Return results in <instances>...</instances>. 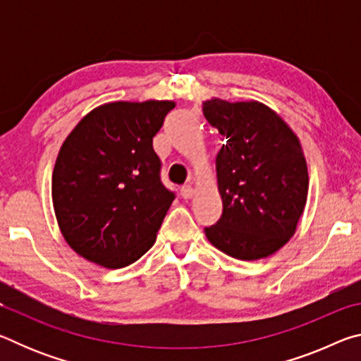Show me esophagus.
Masks as SVG:
<instances>
[{
	"mask_svg": "<svg viewBox=\"0 0 361 361\" xmlns=\"http://www.w3.org/2000/svg\"><path fill=\"white\" fill-rule=\"evenodd\" d=\"M180 194H181L183 199H191L192 195H194V188L189 186V185L183 186V188L180 189Z\"/></svg>",
	"mask_w": 361,
	"mask_h": 361,
	"instance_id": "1",
	"label": "esophagus"
}]
</instances>
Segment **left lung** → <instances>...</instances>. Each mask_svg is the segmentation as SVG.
I'll return each mask as SVG.
<instances>
[{
    "label": "left lung",
    "mask_w": 361,
    "mask_h": 361,
    "mask_svg": "<svg viewBox=\"0 0 361 361\" xmlns=\"http://www.w3.org/2000/svg\"><path fill=\"white\" fill-rule=\"evenodd\" d=\"M204 116L224 137L216 154L223 200L218 223L205 235L219 252L256 261L295 235L309 191L301 142L272 108L256 100L204 102Z\"/></svg>",
    "instance_id": "8db88e82"
}]
</instances>
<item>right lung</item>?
Listing matches in <instances>:
<instances>
[{
	"instance_id": "add662e5",
	"label": "right lung",
	"mask_w": 361,
	"mask_h": 361,
	"mask_svg": "<svg viewBox=\"0 0 361 361\" xmlns=\"http://www.w3.org/2000/svg\"><path fill=\"white\" fill-rule=\"evenodd\" d=\"M172 108V100L103 103L65 138L52 204L65 242L84 259L121 269L154 245L175 195L159 180L152 137Z\"/></svg>"
}]
</instances>
